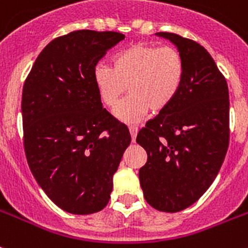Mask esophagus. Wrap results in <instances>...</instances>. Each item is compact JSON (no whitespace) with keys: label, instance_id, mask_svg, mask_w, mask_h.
<instances>
[{"label":"esophagus","instance_id":"34e87169","mask_svg":"<svg viewBox=\"0 0 248 248\" xmlns=\"http://www.w3.org/2000/svg\"><path fill=\"white\" fill-rule=\"evenodd\" d=\"M130 134H131V138H132V141L135 142V139H136V135H138V127L130 126Z\"/></svg>","mask_w":248,"mask_h":248}]
</instances>
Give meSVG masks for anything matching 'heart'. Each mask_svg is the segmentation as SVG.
I'll list each match as a JSON object with an SVG mask.
<instances>
[{
    "label": "heart",
    "mask_w": 248,
    "mask_h": 248,
    "mask_svg": "<svg viewBox=\"0 0 248 248\" xmlns=\"http://www.w3.org/2000/svg\"><path fill=\"white\" fill-rule=\"evenodd\" d=\"M185 75L182 56L176 48L136 43L116 54L113 67L100 62L93 78L100 99L109 108L117 106L128 89L130 96L116 109L124 122H138L150 109L159 113L176 99Z\"/></svg>",
    "instance_id": "heart-1"
}]
</instances>
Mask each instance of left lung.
Segmentation results:
<instances>
[{
  "label": "left lung",
  "instance_id": "left-lung-1",
  "mask_svg": "<svg viewBox=\"0 0 248 248\" xmlns=\"http://www.w3.org/2000/svg\"><path fill=\"white\" fill-rule=\"evenodd\" d=\"M182 56L181 89L167 109L148 121L136 142L148 154L139 170L145 200L177 213L196 202L218 174L229 144V94L214 60L195 40L156 33Z\"/></svg>",
  "mask_w": 248,
  "mask_h": 248
}]
</instances>
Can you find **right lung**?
<instances>
[{
    "mask_svg": "<svg viewBox=\"0 0 248 248\" xmlns=\"http://www.w3.org/2000/svg\"><path fill=\"white\" fill-rule=\"evenodd\" d=\"M124 39L121 33L95 30L56 38L24 84L26 160L42 190L71 214L106 208L131 142L128 128L103 108L93 78L98 61Z\"/></svg>",
    "mask_w": 248,
    "mask_h": 248,
    "instance_id": "1",
    "label": "right lung"
}]
</instances>
